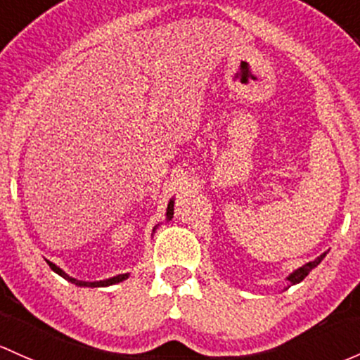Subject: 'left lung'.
<instances>
[{
  "mask_svg": "<svg viewBox=\"0 0 360 360\" xmlns=\"http://www.w3.org/2000/svg\"><path fill=\"white\" fill-rule=\"evenodd\" d=\"M324 257H326V253H323V255H319L317 257L316 260H312V262H307L305 264V266H302V267H298L297 271H293L291 272V274L288 276V281H290V285H297V283H300V281H304L305 278H307L309 276V272L314 269V267H317L321 264V260L324 259Z\"/></svg>",
  "mask_w": 360,
  "mask_h": 360,
  "instance_id": "8db88e82",
  "label": "left lung"
}]
</instances>
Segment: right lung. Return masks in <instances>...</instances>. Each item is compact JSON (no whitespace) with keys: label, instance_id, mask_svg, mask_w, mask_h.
Instances as JSON below:
<instances>
[{"label":"right lung","instance_id":"right-lung-1","mask_svg":"<svg viewBox=\"0 0 360 360\" xmlns=\"http://www.w3.org/2000/svg\"><path fill=\"white\" fill-rule=\"evenodd\" d=\"M165 215H167V221L172 219V215H174V200H170V202H169L167 214H165ZM155 229H157V226H155ZM48 264H50V267L56 272V274H60L63 279H67V281L74 283L75 286H91V288H94V286H110V285H115V283H120V281H124V279L129 278V274H119V276H113V278L103 279V281H79V279L72 278V276L67 274V272H63L58 266H55V264L50 262V260H48Z\"/></svg>","mask_w":360,"mask_h":360}]
</instances>
